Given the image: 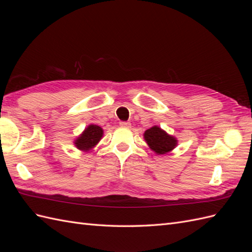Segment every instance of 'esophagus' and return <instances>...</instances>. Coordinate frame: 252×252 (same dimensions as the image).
<instances>
[{
    "label": "esophagus",
    "instance_id": "1",
    "mask_svg": "<svg viewBox=\"0 0 252 252\" xmlns=\"http://www.w3.org/2000/svg\"><path fill=\"white\" fill-rule=\"evenodd\" d=\"M120 125H121L122 127H126V128H129V127L131 126V123H130V122H121Z\"/></svg>",
    "mask_w": 252,
    "mask_h": 252
}]
</instances>
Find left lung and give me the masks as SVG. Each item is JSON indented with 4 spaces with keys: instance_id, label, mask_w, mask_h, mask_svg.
I'll use <instances>...</instances> for the list:
<instances>
[{
    "instance_id": "obj_1",
    "label": "left lung",
    "mask_w": 252,
    "mask_h": 252,
    "mask_svg": "<svg viewBox=\"0 0 252 252\" xmlns=\"http://www.w3.org/2000/svg\"><path fill=\"white\" fill-rule=\"evenodd\" d=\"M144 139L157 155H166L178 145V140L158 126H154L144 132Z\"/></svg>"
}]
</instances>
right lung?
<instances>
[{"label":"right lung","mask_w":252,"mask_h":252,"mask_svg":"<svg viewBox=\"0 0 252 252\" xmlns=\"http://www.w3.org/2000/svg\"><path fill=\"white\" fill-rule=\"evenodd\" d=\"M103 129L97 126L91 124L85 128V130L82 132L74 141V146L82 151H88L93 149L95 145L100 142L103 136Z\"/></svg>","instance_id":"1"}]
</instances>
